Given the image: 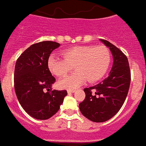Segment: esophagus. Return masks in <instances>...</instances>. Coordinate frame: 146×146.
I'll return each mask as SVG.
<instances>
[{
	"instance_id": "34e87169",
	"label": "esophagus",
	"mask_w": 146,
	"mask_h": 146,
	"mask_svg": "<svg viewBox=\"0 0 146 146\" xmlns=\"http://www.w3.org/2000/svg\"><path fill=\"white\" fill-rule=\"evenodd\" d=\"M67 92H68V93H74V92H75V90H74V89H68Z\"/></svg>"
}]
</instances>
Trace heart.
<instances>
[{
    "mask_svg": "<svg viewBox=\"0 0 146 146\" xmlns=\"http://www.w3.org/2000/svg\"><path fill=\"white\" fill-rule=\"evenodd\" d=\"M64 58L55 54L49 57L47 66L57 77H63L74 68L76 72L59 82L62 89H74L88 80L92 83L107 73L110 63V52L105 46H78L62 52Z\"/></svg>",
    "mask_w": 146,
    "mask_h": 146,
    "instance_id": "heart-1",
    "label": "heart"
}]
</instances>
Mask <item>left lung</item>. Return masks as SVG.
<instances>
[{
    "label": "left lung",
    "mask_w": 146,
    "mask_h": 146,
    "mask_svg": "<svg viewBox=\"0 0 146 146\" xmlns=\"http://www.w3.org/2000/svg\"><path fill=\"white\" fill-rule=\"evenodd\" d=\"M111 51L113 58L109 76L96 86L84 89L86 98L79 104L84 117L93 122L112 118L124 104L129 90L131 72L125 54L107 40L100 39ZM95 91L92 94V90Z\"/></svg>",
    "instance_id": "8db88e82"
}]
</instances>
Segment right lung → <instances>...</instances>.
<instances>
[{
	"label": "right lung",
	"instance_id": "1",
	"mask_svg": "<svg viewBox=\"0 0 146 146\" xmlns=\"http://www.w3.org/2000/svg\"><path fill=\"white\" fill-rule=\"evenodd\" d=\"M60 46L53 41H42L30 46L15 64L14 84L19 104L29 115L46 120L60 109L66 90L52 89L55 82L47 66L52 51Z\"/></svg>",
	"mask_w": 146,
	"mask_h": 146
}]
</instances>
